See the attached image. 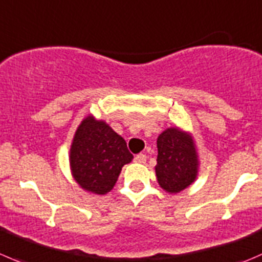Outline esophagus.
<instances>
[{"label":"esophagus","instance_id":"obj_1","mask_svg":"<svg viewBox=\"0 0 262 262\" xmlns=\"http://www.w3.org/2000/svg\"><path fill=\"white\" fill-rule=\"evenodd\" d=\"M147 160V156L144 154H138L136 157H134V161L138 162V164H144Z\"/></svg>","mask_w":262,"mask_h":262}]
</instances>
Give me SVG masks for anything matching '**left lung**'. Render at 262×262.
<instances>
[{
	"instance_id": "1",
	"label": "left lung",
	"mask_w": 262,
	"mask_h": 262,
	"mask_svg": "<svg viewBox=\"0 0 262 262\" xmlns=\"http://www.w3.org/2000/svg\"><path fill=\"white\" fill-rule=\"evenodd\" d=\"M157 182L169 193L189 187L199 172V156L194 142L187 132L167 128L157 138Z\"/></svg>"
}]
</instances>
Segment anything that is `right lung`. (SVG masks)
Returning <instances> with one entry per match:
<instances>
[{
    "label": "right lung",
    "instance_id": "obj_1",
    "mask_svg": "<svg viewBox=\"0 0 262 262\" xmlns=\"http://www.w3.org/2000/svg\"><path fill=\"white\" fill-rule=\"evenodd\" d=\"M70 167L84 190L106 194L115 185L121 167L133 160L123 137L102 120L87 116L78 126L70 147Z\"/></svg>",
    "mask_w": 262,
    "mask_h": 262
}]
</instances>
